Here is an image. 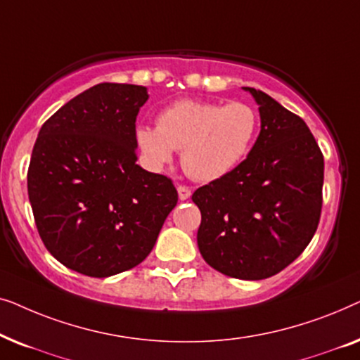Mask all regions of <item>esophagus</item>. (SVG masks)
Returning a JSON list of instances; mask_svg holds the SVG:
<instances>
[{
	"label": "esophagus",
	"mask_w": 360,
	"mask_h": 360,
	"mask_svg": "<svg viewBox=\"0 0 360 360\" xmlns=\"http://www.w3.org/2000/svg\"><path fill=\"white\" fill-rule=\"evenodd\" d=\"M176 191H179V198H180L181 201L188 200V198H190V196H191V190L188 188V186L179 185V186H176Z\"/></svg>",
	"instance_id": "1"
}]
</instances>
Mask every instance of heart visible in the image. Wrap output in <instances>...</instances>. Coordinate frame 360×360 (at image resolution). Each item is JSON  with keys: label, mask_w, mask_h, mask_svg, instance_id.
Masks as SVG:
<instances>
[{"label": "heart", "mask_w": 360, "mask_h": 360, "mask_svg": "<svg viewBox=\"0 0 360 360\" xmlns=\"http://www.w3.org/2000/svg\"><path fill=\"white\" fill-rule=\"evenodd\" d=\"M259 115L252 106L184 98L164 108L157 127L137 126L136 142L146 162L155 169L181 150L186 174L200 181H214L238 169L252 149Z\"/></svg>", "instance_id": "obj_1"}]
</instances>
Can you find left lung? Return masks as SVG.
<instances>
[{"instance_id":"1","label":"left lung","mask_w":360,"mask_h":360,"mask_svg":"<svg viewBox=\"0 0 360 360\" xmlns=\"http://www.w3.org/2000/svg\"><path fill=\"white\" fill-rule=\"evenodd\" d=\"M260 112L249 155L223 179L200 186L196 234L206 264L240 280H262L293 262L316 233L324 159L307 122L267 93L243 86Z\"/></svg>"}]
</instances>
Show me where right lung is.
Segmentation results:
<instances>
[{
	"label": "right lung",
	"mask_w": 360,
	"mask_h": 360,
	"mask_svg": "<svg viewBox=\"0 0 360 360\" xmlns=\"http://www.w3.org/2000/svg\"><path fill=\"white\" fill-rule=\"evenodd\" d=\"M147 88L100 83L39 131L27 193L44 245L58 262L105 278L139 265L179 201L174 184L136 164V117Z\"/></svg>",
	"instance_id": "obj_1"
}]
</instances>
